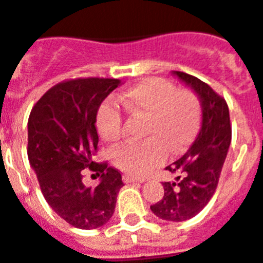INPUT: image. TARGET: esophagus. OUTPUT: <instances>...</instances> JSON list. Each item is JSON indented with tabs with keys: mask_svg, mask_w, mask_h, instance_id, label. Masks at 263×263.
I'll use <instances>...</instances> for the list:
<instances>
[{
	"mask_svg": "<svg viewBox=\"0 0 263 263\" xmlns=\"http://www.w3.org/2000/svg\"><path fill=\"white\" fill-rule=\"evenodd\" d=\"M124 182L125 183H143L145 182V179H138L136 176H129V175H124Z\"/></svg>",
	"mask_w": 263,
	"mask_h": 263,
	"instance_id": "1",
	"label": "esophagus"
}]
</instances>
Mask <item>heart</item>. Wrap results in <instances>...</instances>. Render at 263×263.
Segmentation results:
<instances>
[{
    "label": "heart",
    "instance_id": "1",
    "mask_svg": "<svg viewBox=\"0 0 263 263\" xmlns=\"http://www.w3.org/2000/svg\"><path fill=\"white\" fill-rule=\"evenodd\" d=\"M132 116L146 118L143 143H126L111 153L116 167L130 176H143L164 162L166 155L182 154L200 129L201 104L194 90L176 89L163 79H146L118 99ZM96 127L108 143L124 136V117L120 109L104 103L96 115Z\"/></svg>",
    "mask_w": 263,
    "mask_h": 263
}]
</instances>
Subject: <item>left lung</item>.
I'll return each mask as SVG.
<instances>
[{
    "instance_id": "1",
    "label": "left lung",
    "mask_w": 263,
    "mask_h": 263,
    "mask_svg": "<svg viewBox=\"0 0 263 263\" xmlns=\"http://www.w3.org/2000/svg\"><path fill=\"white\" fill-rule=\"evenodd\" d=\"M194 89L201 103V127L184 155L166 167L178 174V183L164 182L162 200L153 204V213L166 221H185L212 199L231 145L232 127L228 104L210 85L184 72L174 71Z\"/></svg>"
}]
</instances>
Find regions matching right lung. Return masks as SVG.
I'll list each match as a JSON object with an SVG mask.
<instances>
[{"instance_id": "add662e5", "label": "right lung", "mask_w": 263, "mask_h": 263, "mask_svg": "<svg viewBox=\"0 0 263 263\" xmlns=\"http://www.w3.org/2000/svg\"><path fill=\"white\" fill-rule=\"evenodd\" d=\"M118 79L80 78L62 81L31 109L27 124L30 166L53 212L79 229H96L110 220L124 185L120 171L96 163V115ZM100 176L97 187L82 183V170Z\"/></svg>"}]
</instances>
